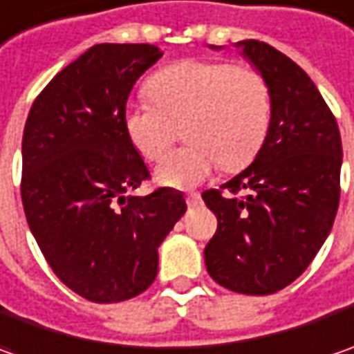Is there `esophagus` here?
I'll return each instance as SVG.
<instances>
[{
  "label": "esophagus",
  "instance_id": "34e87169",
  "mask_svg": "<svg viewBox=\"0 0 354 354\" xmlns=\"http://www.w3.org/2000/svg\"><path fill=\"white\" fill-rule=\"evenodd\" d=\"M186 202H188V206H190V208H198V206L202 204V198H200L198 192H192V194H188V196H186Z\"/></svg>",
  "mask_w": 354,
  "mask_h": 354
}]
</instances>
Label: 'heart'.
<instances>
[{
	"mask_svg": "<svg viewBox=\"0 0 354 354\" xmlns=\"http://www.w3.org/2000/svg\"><path fill=\"white\" fill-rule=\"evenodd\" d=\"M152 100L128 104L124 126L136 150L150 162L164 156L184 124L188 144L168 154L156 180L170 188H194L218 166L240 170L262 148L272 118L266 77L226 59H186L154 73Z\"/></svg>",
	"mask_w": 354,
	"mask_h": 354,
	"instance_id": "heart-1",
	"label": "heart"
}]
</instances>
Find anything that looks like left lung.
<instances>
[{
  "mask_svg": "<svg viewBox=\"0 0 354 354\" xmlns=\"http://www.w3.org/2000/svg\"><path fill=\"white\" fill-rule=\"evenodd\" d=\"M236 46L266 77L272 118L254 162L202 192L218 218L204 260L220 286L262 297L297 281L328 236L341 196L343 144L335 115L302 68L264 41Z\"/></svg>",
  "mask_w": 354,
  "mask_h": 354,
  "instance_id": "8db88e82",
  "label": "left lung"
}]
</instances>
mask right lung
Masks as SVG:
<instances>
[{
	"label": "right lung",
	"mask_w": 354,
	"mask_h": 354,
	"mask_svg": "<svg viewBox=\"0 0 354 354\" xmlns=\"http://www.w3.org/2000/svg\"><path fill=\"white\" fill-rule=\"evenodd\" d=\"M162 52L97 44L35 97L21 142V202L55 277L92 302L128 301L158 274V246L186 212L172 188L130 194L150 172L124 126L136 80Z\"/></svg>",
	"instance_id": "1"
}]
</instances>
